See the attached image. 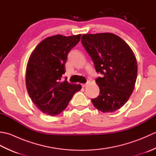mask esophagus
<instances>
[{"label":"esophagus","mask_w":156,"mask_h":156,"mask_svg":"<svg viewBox=\"0 0 156 156\" xmlns=\"http://www.w3.org/2000/svg\"><path fill=\"white\" fill-rule=\"evenodd\" d=\"M87 84H82V87H83V88H84V87H87Z\"/></svg>","instance_id":"obj_1"}]
</instances>
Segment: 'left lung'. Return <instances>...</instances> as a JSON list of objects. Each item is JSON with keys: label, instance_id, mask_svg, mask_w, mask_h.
Instances as JSON below:
<instances>
[{"label": "left lung", "instance_id": "left-lung-1", "mask_svg": "<svg viewBox=\"0 0 156 156\" xmlns=\"http://www.w3.org/2000/svg\"><path fill=\"white\" fill-rule=\"evenodd\" d=\"M81 42L92 58L97 73L100 94L91 101L102 112L118 110L129 100L137 76L135 56L119 36L110 33L84 34Z\"/></svg>", "mask_w": 156, "mask_h": 156}]
</instances>
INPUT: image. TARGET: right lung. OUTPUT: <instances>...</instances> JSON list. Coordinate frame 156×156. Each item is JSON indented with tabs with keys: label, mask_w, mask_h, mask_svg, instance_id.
I'll list each match as a JSON object with an SVG mask.
<instances>
[{
	"label": "right lung",
	"mask_w": 156,
	"mask_h": 156,
	"mask_svg": "<svg viewBox=\"0 0 156 156\" xmlns=\"http://www.w3.org/2000/svg\"><path fill=\"white\" fill-rule=\"evenodd\" d=\"M81 35H54L39 43L26 69V87L34 103L44 113L55 116L67 107L80 84L61 82L68 54L80 41Z\"/></svg>",
	"instance_id": "obj_1"
}]
</instances>
